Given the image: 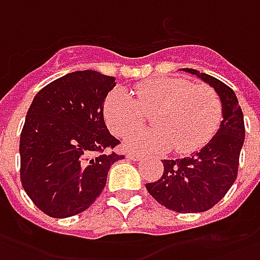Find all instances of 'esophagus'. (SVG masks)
<instances>
[{
    "mask_svg": "<svg viewBox=\"0 0 260 260\" xmlns=\"http://www.w3.org/2000/svg\"><path fill=\"white\" fill-rule=\"evenodd\" d=\"M126 158L132 159V160H140L141 156H140V155H136V153H127V155H126Z\"/></svg>",
    "mask_w": 260,
    "mask_h": 260,
    "instance_id": "obj_1",
    "label": "esophagus"
}]
</instances>
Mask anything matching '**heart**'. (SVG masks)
<instances>
[{"instance_id": "heart-1", "label": "heart", "mask_w": 260, "mask_h": 260, "mask_svg": "<svg viewBox=\"0 0 260 260\" xmlns=\"http://www.w3.org/2000/svg\"><path fill=\"white\" fill-rule=\"evenodd\" d=\"M136 100L116 88L104 102V117L113 134L122 136L151 115V129H138L123 140L128 152L149 153L173 148L197 151L209 141L221 120V102L212 87L180 77H159L136 87Z\"/></svg>"}]
</instances>
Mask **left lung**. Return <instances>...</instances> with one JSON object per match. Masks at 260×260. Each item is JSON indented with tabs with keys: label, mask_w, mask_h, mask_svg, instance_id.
<instances>
[{
	"label": "left lung",
	"mask_w": 260,
	"mask_h": 260,
	"mask_svg": "<svg viewBox=\"0 0 260 260\" xmlns=\"http://www.w3.org/2000/svg\"><path fill=\"white\" fill-rule=\"evenodd\" d=\"M215 88L221 102L220 127L198 152L181 159H164V176L145 184L160 205L179 213L209 210L230 190L237 179L240 152L245 138L241 107L230 87L213 76L184 68Z\"/></svg>",
	"instance_id": "1"
}]
</instances>
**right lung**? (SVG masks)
Returning a JSON list of instances; mask_svg holds the SVG:
<instances>
[{
  "label": "right lung",
  "instance_id": "right-lung-1",
  "mask_svg": "<svg viewBox=\"0 0 260 260\" xmlns=\"http://www.w3.org/2000/svg\"><path fill=\"white\" fill-rule=\"evenodd\" d=\"M115 77L77 70L36 94L20 134V180L45 215L63 219L90 208L107 184L108 172L124 156L104 152L119 140L104 120V102Z\"/></svg>",
  "mask_w": 260,
  "mask_h": 260
}]
</instances>
